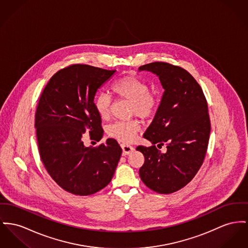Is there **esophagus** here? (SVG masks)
<instances>
[{
  "label": "esophagus",
  "mask_w": 248,
  "mask_h": 248,
  "mask_svg": "<svg viewBox=\"0 0 248 248\" xmlns=\"http://www.w3.org/2000/svg\"><path fill=\"white\" fill-rule=\"evenodd\" d=\"M121 148H122V150H123V155H124V156L130 154L131 152H132V151L134 150V148H133L132 146H131V145H128V144H122V145H121Z\"/></svg>",
  "instance_id": "esophagus-1"
}]
</instances>
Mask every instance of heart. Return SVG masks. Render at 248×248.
I'll return each instance as SVG.
<instances>
[{
    "mask_svg": "<svg viewBox=\"0 0 248 248\" xmlns=\"http://www.w3.org/2000/svg\"><path fill=\"white\" fill-rule=\"evenodd\" d=\"M112 92L116 96L132 101L131 115L147 119L153 116L158 108V99L149 92L148 83L140 78L134 76H124L116 80L111 86ZM112 100L104 93L99 94L94 100V106L97 114L101 119H107L110 116ZM140 125L135 120L116 121L107 128V133L110 137L122 143H131L137 132Z\"/></svg>",
    "mask_w": 248,
    "mask_h": 248,
    "instance_id": "1",
    "label": "heart"
}]
</instances>
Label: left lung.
<instances>
[{
  "label": "left lung",
  "instance_id": "1",
  "mask_svg": "<svg viewBox=\"0 0 248 248\" xmlns=\"http://www.w3.org/2000/svg\"><path fill=\"white\" fill-rule=\"evenodd\" d=\"M156 74L165 92L144 138L151 147L138 146L145 157L139 175L149 189L174 193L191 182L203 164L211 121L207 100L195 78L181 66L154 62L139 67ZM165 144V154L156 149Z\"/></svg>",
  "mask_w": 248,
  "mask_h": 248
}]
</instances>
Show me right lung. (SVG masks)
<instances>
[{"label":"right lung","mask_w":248,"mask_h":248,"mask_svg":"<svg viewBox=\"0 0 248 248\" xmlns=\"http://www.w3.org/2000/svg\"><path fill=\"white\" fill-rule=\"evenodd\" d=\"M116 70L75 64L57 71L44 88L34 127L41 161L51 179L76 196L99 192L112 181L122 149L109 138L96 148L85 147L84 132L99 142L101 118L95 95Z\"/></svg>","instance_id":"right-lung-1"}]
</instances>
